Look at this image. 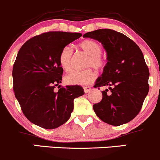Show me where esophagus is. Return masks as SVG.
Segmentation results:
<instances>
[{
	"instance_id": "obj_1",
	"label": "esophagus",
	"mask_w": 160,
	"mask_h": 160,
	"mask_svg": "<svg viewBox=\"0 0 160 160\" xmlns=\"http://www.w3.org/2000/svg\"><path fill=\"white\" fill-rule=\"evenodd\" d=\"M83 89H84V92H85V93H87V92H89V91L91 90V87H84Z\"/></svg>"
}]
</instances>
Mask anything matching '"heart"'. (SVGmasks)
I'll use <instances>...</instances> for the list:
<instances>
[{
    "label": "heart",
    "instance_id": "b5f03b06",
    "mask_svg": "<svg viewBox=\"0 0 160 160\" xmlns=\"http://www.w3.org/2000/svg\"><path fill=\"white\" fill-rule=\"evenodd\" d=\"M77 48L84 53L88 54L84 66L87 69L74 71L68 73L64 78L66 83L69 85H87L92 83L96 79V74L92 68L97 71H102L106 65V60L102 55V45L93 39H85L77 45ZM73 60V52L70 47L66 46L61 49L58 57L61 68L64 71L69 72L72 69Z\"/></svg>",
    "mask_w": 160,
    "mask_h": 160
}]
</instances>
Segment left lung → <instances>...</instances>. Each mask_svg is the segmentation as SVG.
<instances>
[{"label":"left lung","mask_w":160,"mask_h":160,"mask_svg":"<svg viewBox=\"0 0 160 160\" xmlns=\"http://www.w3.org/2000/svg\"><path fill=\"white\" fill-rule=\"evenodd\" d=\"M83 37L98 40L107 52L102 74L94 87H108L102 99L93 105L102 122L119 126L138 115L149 92V68L138 45L125 35L110 29L89 32Z\"/></svg>","instance_id":"1"}]
</instances>
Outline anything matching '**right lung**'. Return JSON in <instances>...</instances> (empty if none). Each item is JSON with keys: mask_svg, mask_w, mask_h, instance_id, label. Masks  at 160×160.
I'll list each match as a JSON object with an SVG mask.
<instances>
[{"mask_svg": "<svg viewBox=\"0 0 160 160\" xmlns=\"http://www.w3.org/2000/svg\"><path fill=\"white\" fill-rule=\"evenodd\" d=\"M81 36L77 32H47L26 41L17 54L13 68L15 96L26 118L42 128L64 124L73 112V100L84 94L80 86L59 85L64 72L59 54ZM57 85L59 89L55 92Z\"/></svg>", "mask_w": 160, "mask_h": 160, "instance_id": "add662e5", "label": "right lung"}]
</instances>
